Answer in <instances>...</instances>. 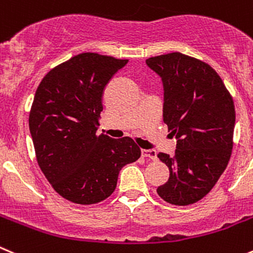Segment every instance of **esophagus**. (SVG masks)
<instances>
[{"mask_svg":"<svg viewBox=\"0 0 253 253\" xmlns=\"http://www.w3.org/2000/svg\"><path fill=\"white\" fill-rule=\"evenodd\" d=\"M141 155L144 158H149L151 160H156V151L155 150H146V149H141Z\"/></svg>","mask_w":253,"mask_h":253,"instance_id":"obj_1","label":"esophagus"}]
</instances>
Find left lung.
Masks as SVG:
<instances>
[{
    "label": "left lung",
    "instance_id": "8db88e82",
    "mask_svg": "<svg viewBox=\"0 0 253 253\" xmlns=\"http://www.w3.org/2000/svg\"><path fill=\"white\" fill-rule=\"evenodd\" d=\"M146 64L163 81V118L177 140L174 156L158 154L170 176L156 191L172 205H191L211 191L228 164L236 117L232 97L200 59L174 52Z\"/></svg>",
    "mask_w": 253,
    "mask_h": 253
}]
</instances>
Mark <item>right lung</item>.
<instances>
[{
  "mask_svg": "<svg viewBox=\"0 0 253 253\" xmlns=\"http://www.w3.org/2000/svg\"><path fill=\"white\" fill-rule=\"evenodd\" d=\"M126 63L81 53L50 69L36 90L28 122L37 163L53 189L74 204L105 200L122 168L140 158L129 136L97 135L105 85Z\"/></svg>",
  "mask_w": 253,
  "mask_h": 253,
  "instance_id": "obj_1",
  "label": "right lung"
}]
</instances>
